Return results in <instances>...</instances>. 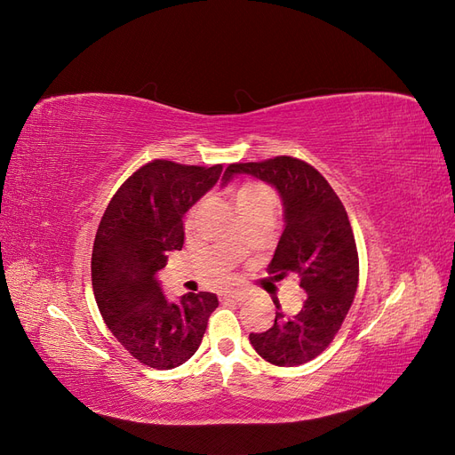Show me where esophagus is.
Returning <instances> with one entry per match:
<instances>
[{
	"instance_id": "1",
	"label": "esophagus",
	"mask_w": 455,
	"mask_h": 455,
	"mask_svg": "<svg viewBox=\"0 0 455 455\" xmlns=\"http://www.w3.org/2000/svg\"><path fill=\"white\" fill-rule=\"evenodd\" d=\"M220 299L233 301V304H241V301H244V294L243 292H224V294H220Z\"/></svg>"
}]
</instances>
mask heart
I'll list each match as a JSON object with an SVG mask.
<instances>
[{
	"mask_svg": "<svg viewBox=\"0 0 455 455\" xmlns=\"http://www.w3.org/2000/svg\"><path fill=\"white\" fill-rule=\"evenodd\" d=\"M266 194H269L266 186H261L258 182H251V180L243 182L237 189V203H239V206L246 204V203H252L254 199H258L259 196H266Z\"/></svg>",
	"mask_w": 455,
	"mask_h": 455,
	"instance_id": "b5f03b06",
	"label": "heart"
}]
</instances>
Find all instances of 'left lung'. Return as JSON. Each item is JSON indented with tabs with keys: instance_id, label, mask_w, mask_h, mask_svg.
Instances as JSON below:
<instances>
[{
	"instance_id": "obj_1",
	"label": "left lung",
	"mask_w": 455,
	"mask_h": 455,
	"mask_svg": "<svg viewBox=\"0 0 455 455\" xmlns=\"http://www.w3.org/2000/svg\"><path fill=\"white\" fill-rule=\"evenodd\" d=\"M235 174H252L277 188L284 204V231L267 273L279 279L298 275L307 294L292 316L273 299L279 309L273 326L251 334V343L275 366L309 363L336 338L359 286V252L346 206L319 171L291 156L231 163L224 184Z\"/></svg>"
}]
</instances>
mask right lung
Returning <instances> with one entry per match:
<instances>
[{
	"label": "right lung",
	"mask_w": 455,
	"mask_h": 455,
	"mask_svg": "<svg viewBox=\"0 0 455 455\" xmlns=\"http://www.w3.org/2000/svg\"><path fill=\"white\" fill-rule=\"evenodd\" d=\"M222 174V164L199 167L154 159L134 171L116 196L96 231L91 277L106 326L136 361L157 370L184 364L199 349L212 292L164 298L156 273L171 251L184 246V214Z\"/></svg>",
	"instance_id": "add662e5"
}]
</instances>
